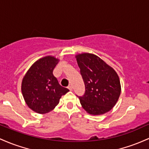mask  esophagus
I'll return each mask as SVG.
<instances>
[{
	"mask_svg": "<svg viewBox=\"0 0 149 149\" xmlns=\"http://www.w3.org/2000/svg\"><path fill=\"white\" fill-rule=\"evenodd\" d=\"M68 88H69L70 91H72V85H69V86H68Z\"/></svg>",
	"mask_w": 149,
	"mask_h": 149,
	"instance_id": "esophagus-1",
	"label": "esophagus"
}]
</instances>
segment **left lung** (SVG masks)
<instances>
[{
    "mask_svg": "<svg viewBox=\"0 0 149 149\" xmlns=\"http://www.w3.org/2000/svg\"><path fill=\"white\" fill-rule=\"evenodd\" d=\"M85 92L78 96L83 108L91 115L104 114L113 108L121 92L118 75L99 57L90 53L77 56Z\"/></svg>",
    "mask_w": 149,
    "mask_h": 149,
    "instance_id": "left-lung-1",
    "label": "left lung"
}]
</instances>
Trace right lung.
<instances>
[{"instance_id":"add662e5","label":"right lung","mask_w":149,"mask_h":149,"mask_svg":"<svg viewBox=\"0 0 149 149\" xmlns=\"http://www.w3.org/2000/svg\"><path fill=\"white\" fill-rule=\"evenodd\" d=\"M58 60L52 56L41 58L28 70L22 83V92L29 108L36 113H47L58 104L69 89L59 84L53 71Z\"/></svg>"}]
</instances>
